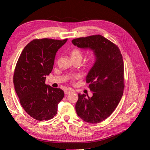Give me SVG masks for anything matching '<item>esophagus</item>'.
Wrapping results in <instances>:
<instances>
[{
	"mask_svg": "<svg viewBox=\"0 0 150 150\" xmlns=\"http://www.w3.org/2000/svg\"><path fill=\"white\" fill-rule=\"evenodd\" d=\"M72 92H74V90L72 89H70V88H68V89H66L64 90V94H70Z\"/></svg>",
	"mask_w": 150,
	"mask_h": 150,
	"instance_id": "obj_1",
	"label": "esophagus"
}]
</instances>
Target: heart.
Segmentation results:
<instances>
[{"label": "heart", "mask_w": 150, "mask_h": 150, "mask_svg": "<svg viewBox=\"0 0 150 150\" xmlns=\"http://www.w3.org/2000/svg\"><path fill=\"white\" fill-rule=\"evenodd\" d=\"M71 56L73 60H80L82 59L83 54L82 52L79 49H74L71 52ZM79 77V75H74L70 76V79L71 80H74L75 79Z\"/></svg>", "instance_id": "b5f03b06"}]
</instances>
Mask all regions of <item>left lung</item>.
Here are the masks:
<instances>
[{
    "instance_id": "left-lung-1",
    "label": "left lung",
    "mask_w": 150,
    "mask_h": 150,
    "mask_svg": "<svg viewBox=\"0 0 150 150\" xmlns=\"http://www.w3.org/2000/svg\"><path fill=\"white\" fill-rule=\"evenodd\" d=\"M80 48L93 50L96 61L86 76L93 96L79 94L75 105L78 116L83 121L96 124L110 117L117 108L124 89V61L117 45L101 35L72 40Z\"/></svg>"
}]
</instances>
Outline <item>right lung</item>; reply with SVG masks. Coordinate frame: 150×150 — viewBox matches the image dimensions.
<instances>
[{
  "instance_id": "1",
  "label": "right lung",
  "mask_w": 150,
  "mask_h": 150,
  "mask_svg": "<svg viewBox=\"0 0 150 150\" xmlns=\"http://www.w3.org/2000/svg\"><path fill=\"white\" fill-rule=\"evenodd\" d=\"M67 41V38H36L25 46L17 61L14 89L25 112L37 120L54 117L64 97L63 90L46 85L45 81L52 71L57 51Z\"/></svg>"
}]
</instances>
